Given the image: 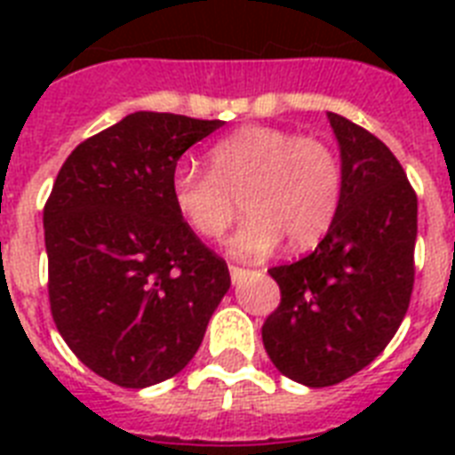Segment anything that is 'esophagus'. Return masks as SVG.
Instances as JSON below:
<instances>
[{"label":"esophagus","instance_id":"esophagus-1","mask_svg":"<svg viewBox=\"0 0 455 455\" xmlns=\"http://www.w3.org/2000/svg\"><path fill=\"white\" fill-rule=\"evenodd\" d=\"M228 274H231V283L238 285L243 278L248 276V269H241V267H228Z\"/></svg>","mask_w":455,"mask_h":455}]
</instances>
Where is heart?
Returning <instances> with one entry per match:
<instances>
[{
  "instance_id": "b5f03b06",
  "label": "heart",
  "mask_w": 455,
  "mask_h": 455,
  "mask_svg": "<svg viewBox=\"0 0 455 455\" xmlns=\"http://www.w3.org/2000/svg\"><path fill=\"white\" fill-rule=\"evenodd\" d=\"M210 172L179 163L170 196L186 227L220 238L241 198L245 221L231 235L235 257H267L288 238L292 250L321 243L342 205V164L325 141L278 127H243L207 153Z\"/></svg>"
}]
</instances>
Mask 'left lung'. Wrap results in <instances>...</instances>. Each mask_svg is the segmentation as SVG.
I'll use <instances>...</instances> for the list:
<instances>
[{
  "mask_svg": "<svg viewBox=\"0 0 455 455\" xmlns=\"http://www.w3.org/2000/svg\"><path fill=\"white\" fill-rule=\"evenodd\" d=\"M339 146L342 205L311 255L269 269L281 304L262 325L274 366L307 387L366 368L395 338L413 291L418 198L392 151L328 113Z\"/></svg>",
  "mask_w": 455,
  "mask_h": 455,
  "instance_id": "left-lung-1",
  "label": "left lung"
}]
</instances>
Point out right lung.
Masks as SVG:
<instances>
[{
	"mask_svg": "<svg viewBox=\"0 0 455 455\" xmlns=\"http://www.w3.org/2000/svg\"><path fill=\"white\" fill-rule=\"evenodd\" d=\"M221 120L139 110L82 141L44 205L49 302L73 354L120 387L177 375L231 288L172 205L179 157Z\"/></svg>",
	"mask_w": 455,
	"mask_h": 455,
	"instance_id": "1",
	"label": "right lung"
}]
</instances>
